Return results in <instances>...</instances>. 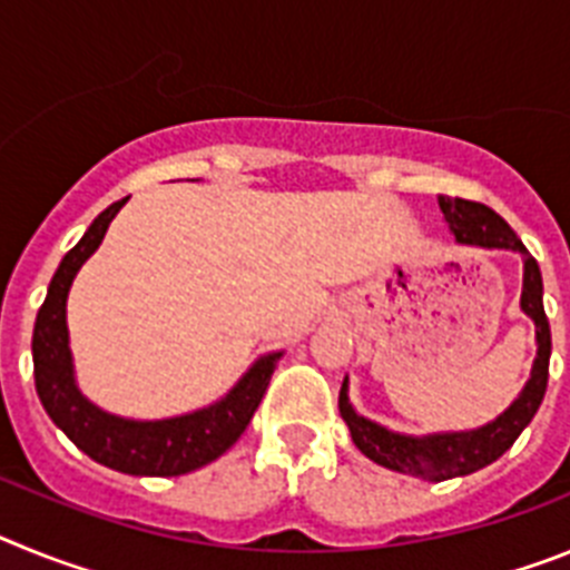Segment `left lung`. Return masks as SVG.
<instances>
[{"label": "left lung", "mask_w": 570, "mask_h": 570, "mask_svg": "<svg viewBox=\"0 0 570 570\" xmlns=\"http://www.w3.org/2000/svg\"><path fill=\"white\" fill-rule=\"evenodd\" d=\"M442 216L460 245L473 248H500L522 256V296L520 308L537 328V356H533L531 376L520 396L502 411L493 422L473 431H440V434H400L380 422L356 414L347 396V376L340 391V414L345 420L351 440L367 460L387 471H400L407 476H420L428 482L454 480L468 476L500 460L517 436L528 428L533 414L540 411L542 396L548 387V360H551V325L542 308V274L540 265L528 254L522 239L511 230V225L500 214H493L488 205L468 203L460 196H440Z\"/></svg>", "instance_id": "8db88e82"}]
</instances>
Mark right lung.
Returning a JSON list of instances; mask_svg holds the SVG:
<instances>
[{
  "label": "right lung",
  "mask_w": 570,
  "mask_h": 570,
  "mask_svg": "<svg viewBox=\"0 0 570 570\" xmlns=\"http://www.w3.org/2000/svg\"><path fill=\"white\" fill-rule=\"evenodd\" d=\"M128 199H119L90 223L65 254L48 285L33 325V380L42 407L73 445L114 471L130 476H179L208 465L234 445L259 407L282 351L259 356L228 394L208 407L168 420H128L102 411L79 391L68 336V294L79 268L102 245L105 230Z\"/></svg>",
  "instance_id": "add662e5"
}]
</instances>
